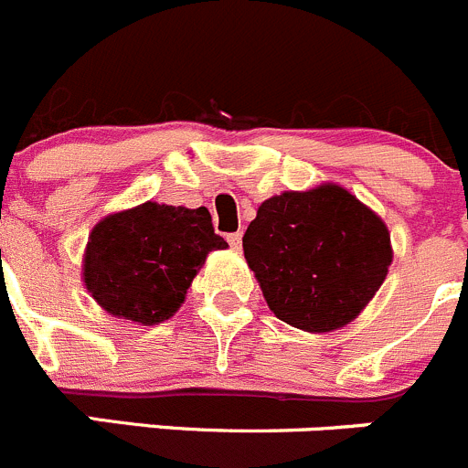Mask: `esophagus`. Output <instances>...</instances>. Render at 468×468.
Returning a JSON list of instances; mask_svg holds the SVG:
<instances>
[{"instance_id": "1", "label": "esophagus", "mask_w": 468, "mask_h": 468, "mask_svg": "<svg viewBox=\"0 0 468 468\" xmlns=\"http://www.w3.org/2000/svg\"><path fill=\"white\" fill-rule=\"evenodd\" d=\"M229 244L233 249H239V244H242V233H239V230H238V233H230L229 235Z\"/></svg>"}]
</instances>
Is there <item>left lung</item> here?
<instances>
[{"label": "left lung", "mask_w": 468, "mask_h": 468, "mask_svg": "<svg viewBox=\"0 0 468 468\" xmlns=\"http://www.w3.org/2000/svg\"><path fill=\"white\" fill-rule=\"evenodd\" d=\"M242 247L274 316L307 333L353 321L392 261L386 224L335 185L265 200Z\"/></svg>", "instance_id": "left-lung-1"}]
</instances>
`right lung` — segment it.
Here are the masks:
<instances>
[{
	"label": "right lung",
	"mask_w": 468,
	"mask_h": 468,
	"mask_svg": "<svg viewBox=\"0 0 468 468\" xmlns=\"http://www.w3.org/2000/svg\"><path fill=\"white\" fill-rule=\"evenodd\" d=\"M205 207L143 203L96 224L85 251V286L112 316L154 325L185 303L212 249H226Z\"/></svg>",
	"instance_id": "obj_1"
}]
</instances>
